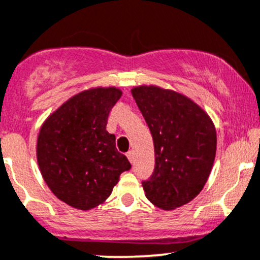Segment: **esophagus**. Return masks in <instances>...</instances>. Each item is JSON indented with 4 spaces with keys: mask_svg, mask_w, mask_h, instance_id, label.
Instances as JSON below:
<instances>
[{
    "mask_svg": "<svg viewBox=\"0 0 260 260\" xmlns=\"http://www.w3.org/2000/svg\"><path fill=\"white\" fill-rule=\"evenodd\" d=\"M127 158H128V160H129L131 163H133V160H135V154H133L132 151L127 153Z\"/></svg>",
    "mask_w": 260,
    "mask_h": 260,
    "instance_id": "1",
    "label": "esophagus"
}]
</instances>
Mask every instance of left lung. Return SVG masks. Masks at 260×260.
<instances>
[{
  "mask_svg": "<svg viewBox=\"0 0 260 260\" xmlns=\"http://www.w3.org/2000/svg\"><path fill=\"white\" fill-rule=\"evenodd\" d=\"M154 144V172L142 183L163 210L189 203L206 185L217 152V132L206 111L187 95L153 84L133 87Z\"/></svg>",
  "mask_w": 260,
  "mask_h": 260,
  "instance_id": "8db88e82",
  "label": "left lung"
}]
</instances>
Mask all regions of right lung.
I'll list each match as a JSON object with an SVG mask.
<instances>
[{
    "mask_svg": "<svg viewBox=\"0 0 260 260\" xmlns=\"http://www.w3.org/2000/svg\"><path fill=\"white\" fill-rule=\"evenodd\" d=\"M116 87L75 94L47 117L37 137V162L46 184L72 208L89 210L111 196L131 168L107 132L108 114L121 98Z\"/></svg>",
    "mask_w": 260,
    "mask_h": 260,
    "instance_id": "obj_1",
    "label": "right lung"
}]
</instances>
